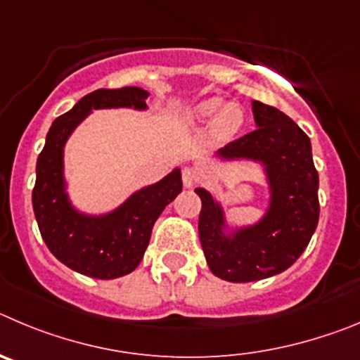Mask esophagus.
<instances>
[{
    "mask_svg": "<svg viewBox=\"0 0 360 360\" xmlns=\"http://www.w3.org/2000/svg\"><path fill=\"white\" fill-rule=\"evenodd\" d=\"M181 177H183V184L186 188H193L197 184V181H199V176H197V172L193 170V168L186 167L183 168V172H181Z\"/></svg>",
    "mask_w": 360,
    "mask_h": 360,
    "instance_id": "obj_1",
    "label": "esophagus"
}]
</instances>
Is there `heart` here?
<instances>
[{"instance_id": "1", "label": "heart", "mask_w": 360, "mask_h": 360, "mask_svg": "<svg viewBox=\"0 0 360 360\" xmlns=\"http://www.w3.org/2000/svg\"><path fill=\"white\" fill-rule=\"evenodd\" d=\"M217 112H220V115L217 116L213 132H215L219 140H229L242 127L244 115H242L240 108H236V105H226L224 108V100L219 98V96L197 102L195 105L188 109L186 115H184V120H186L188 124L200 125L210 122Z\"/></svg>"}]
</instances>
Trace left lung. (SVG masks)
I'll list each match as a JSON object with an SVG mask.
<instances>
[{
  "label": "left lung",
  "mask_w": 360,
  "mask_h": 360,
  "mask_svg": "<svg viewBox=\"0 0 360 360\" xmlns=\"http://www.w3.org/2000/svg\"><path fill=\"white\" fill-rule=\"evenodd\" d=\"M257 129L220 148L224 158L264 161L271 206L257 226L235 236L222 233L224 215L206 190L197 188L202 208L199 238L215 276L233 283L264 280L289 269L305 251L319 220L317 186L309 136L280 109L252 102Z\"/></svg>",
  "instance_id": "1"
}]
</instances>
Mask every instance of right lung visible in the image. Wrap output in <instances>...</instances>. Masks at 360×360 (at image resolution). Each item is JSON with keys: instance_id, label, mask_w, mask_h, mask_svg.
Listing matches in <instances>:
<instances>
[{"instance_id": "add662e5", "label": "right lung", "mask_w": 360, "mask_h": 360, "mask_svg": "<svg viewBox=\"0 0 360 360\" xmlns=\"http://www.w3.org/2000/svg\"><path fill=\"white\" fill-rule=\"evenodd\" d=\"M147 96L145 89L134 86L89 93L51 124L37 158L32 204L44 244L64 265L96 280L125 276L140 265L152 226L183 188L181 172L174 170L160 183L143 188L109 215H80L64 192L63 148L91 109H145Z\"/></svg>"}]
</instances>
